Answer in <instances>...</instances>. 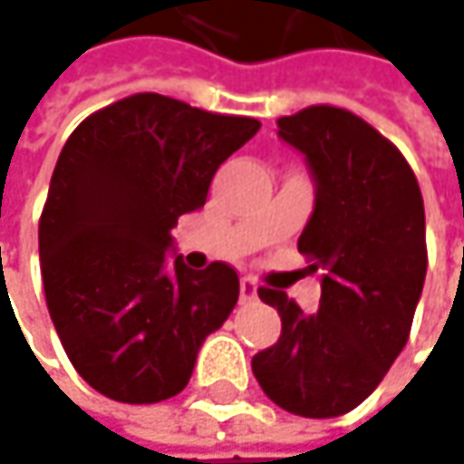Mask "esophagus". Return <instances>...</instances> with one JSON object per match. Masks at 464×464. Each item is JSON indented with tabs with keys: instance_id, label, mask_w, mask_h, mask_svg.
<instances>
[{
	"instance_id": "esophagus-1",
	"label": "esophagus",
	"mask_w": 464,
	"mask_h": 464,
	"mask_svg": "<svg viewBox=\"0 0 464 464\" xmlns=\"http://www.w3.org/2000/svg\"><path fill=\"white\" fill-rule=\"evenodd\" d=\"M256 295H258V285L253 277H243L240 280V301L243 304H248V301H256Z\"/></svg>"
}]
</instances>
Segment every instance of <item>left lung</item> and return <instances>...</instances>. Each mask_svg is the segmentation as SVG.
Returning <instances> with one entry per match:
<instances>
[{
	"instance_id": "1",
	"label": "left lung",
	"mask_w": 464,
	"mask_h": 464,
	"mask_svg": "<svg viewBox=\"0 0 464 464\" xmlns=\"http://www.w3.org/2000/svg\"><path fill=\"white\" fill-rule=\"evenodd\" d=\"M277 126L316 182L298 250L322 275V298L306 314L285 290L258 287L282 333L250 367L282 410L338 417L381 385L410 341L428 269L422 195L399 148L351 111L312 105Z\"/></svg>"
}]
</instances>
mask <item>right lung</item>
Returning <instances> with one entry per match:
<instances>
[{
    "instance_id": "obj_1",
    "label": "right lung",
    "mask_w": 464,
    "mask_h": 464,
    "mask_svg": "<svg viewBox=\"0 0 464 464\" xmlns=\"http://www.w3.org/2000/svg\"><path fill=\"white\" fill-rule=\"evenodd\" d=\"M261 129L142 92L83 118L57 158L39 218L52 324L102 396L155 404L189 382L203 341L232 314L237 272H166L179 216L206 206L216 169Z\"/></svg>"
}]
</instances>
